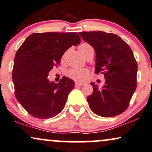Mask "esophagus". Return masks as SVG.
Here are the masks:
<instances>
[{
  "label": "esophagus",
  "instance_id": "1",
  "mask_svg": "<svg viewBox=\"0 0 152 152\" xmlns=\"http://www.w3.org/2000/svg\"><path fill=\"white\" fill-rule=\"evenodd\" d=\"M83 85V83H78V82H75V86L76 87L77 86H81Z\"/></svg>",
  "mask_w": 152,
  "mask_h": 152
}]
</instances>
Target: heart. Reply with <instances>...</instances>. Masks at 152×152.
<instances>
[{"label":"heart","mask_w":152,"mask_h":152,"mask_svg":"<svg viewBox=\"0 0 152 152\" xmlns=\"http://www.w3.org/2000/svg\"><path fill=\"white\" fill-rule=\"evenodd\" d=\"M92 48L89 44L88 43H83L79 46V50L80 52L84 55V56H86L87 52ZM89 74V71L87 69H76L73 68L69 70L67 72V76L71 79L74 80L75 81L78 82H81V81L84 80L88 75Z\"/></svg>","instance_id":"b5f03b06"}]
</instances>
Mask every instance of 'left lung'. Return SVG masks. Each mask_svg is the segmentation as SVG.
Returning <instances> with one entry per match:
<instances>
[{"instance_id":"left-lung-1","label":"left lung","mask_w":152,"mask_h":152,"mask_svg":"<svg viewBox=\"0 0 152 152\" xmlns=\"http://www.w3.org/2000/svg\"><path fill=\"white\" fill-rule=\"evenodd\" d=\"M96 53L95 73L104 75L102 88L91 83L87 97L91 110L102 117L119 115L128 107L137 87V64L130 47L116 34L103 31L80 32Z\"/></svg>"}]
</instances>
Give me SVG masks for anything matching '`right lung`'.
Here are the masks:
<instances>
[{
    "instance_id": "add662e5",
    "label": "right lung",
    "mask_w": 152,
    "mask_h": 152,
    "mask_svg": "<svg viewBox=\"0 0 152 152\" xmlns=\"http://www.w3.org/2000/svg\"><path fill=\"white\" fill-rule=\"evenodd\" d=\"M80 43L75 32L35 33L18 50L12 70L15 94L30 115L50 118L63 110L75 82L64 76L58 83H50L48 73L60 64L66 50Z\"/></svg>"
}]
</instances>
